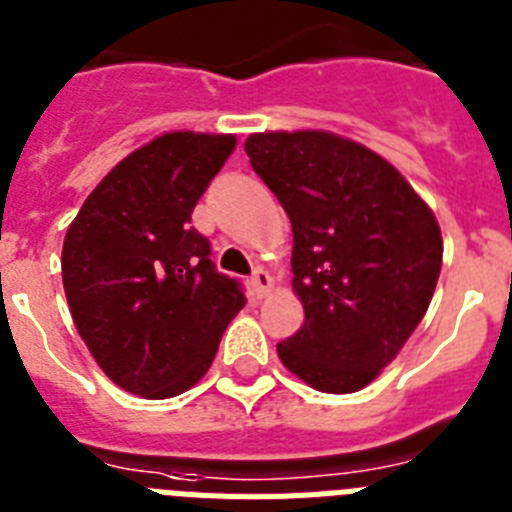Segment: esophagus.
Returning a JSON list of instances; mask_svg holds the SVG:
<instances>
[{
  "instance_id": "obj_1",
  "label": "esophagus",
  "mask_w": 512,
  "mask_h": 512,
  "mask_svg": "<svg viewBox=\"0 0 512 512\" xmlns=\"http://www.w3.org/2000/svg\"><path fill=\"white\" fill-rule=\"evenodd\" d=\"M252 288H255L257 296H265L273 288V278H270L268 270L255 268V273H252Z\"/></svg>"
}]
</instances>
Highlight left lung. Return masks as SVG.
<instances>
[{"label": "left lung", "instance_id": "8db88e82", "mask_svg": "<svg viewBox=\"0 0 512 512\" xmlns=\"http://www.w3.org/2000/svg\"><path fill=\"white\" fill-rule=\"evenodd\" d=\"M244 151L293 229L304 324L278 342V358L317 391L363 389L428 311L441 226L384 157L335 133H252Z\"/></svg>", "mask_w": 512, "mask_h": 512}]
</instances>
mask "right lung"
Here are the masks:
<instances>
[{
	"label": "right lung",
	"instance_id": "1",
	"mask_svg": "<svg viewBox=\"0 0 512 512\" xmlns=\"http://www.w3.org/2000/svg\"><path fill=\"white\" fill-rule=\"evenodd\" d=\"M234 146L229 133H162L115 164L66 231L71 317L97 366L131 394L170 399L201 381L247 304L190 226Z\"/></svg>",
	"mask_w": 512,
	"mask_h": 512
}]
</instances>
